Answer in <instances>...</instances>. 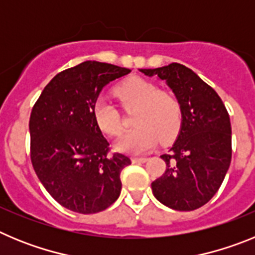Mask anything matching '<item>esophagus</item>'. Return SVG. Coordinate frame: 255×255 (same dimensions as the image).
<instances>
[{"label": "esophagus", "mask_w": 255, "mask_h": 255, "mask_svg": "<svg viewBox=\"0 0 255 255\" xmlns=\"http://www.w3.org/2000/svg\"><path fill=\"white\" fill-rule=\"evenodd\" d=\"M131 161L132 163H144V162L148 161V158H145V157H140V158L139 157H132Z\"/></svg>", "instance_id": "1"}]
</instances>
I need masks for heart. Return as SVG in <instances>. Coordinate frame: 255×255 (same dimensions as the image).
Segmentation results:
<instances>
[{
    "label": "heart",
    "instance_id": "obj_1",
    "mask_svg": "<svg viewBox=\"0 0 255 255\" xmlns=\"http://www.w3.org/2000/svg\"><path fill=\"white\" fill-rule=\"evenodd\" d=\"M115 94L125 111L136 110L131 131L116 143L121 152L140 154L154 147L157 141L167 143L177 135L181 126L182 111L176 97L162 92L154 83L141 78H131L121 83ZM97 126L111 136L123 132L120 112L105 98H98L92 107Z\"/></svg>",
    "mask_w": 255,
    "mask_h": 255
}]
</instances>
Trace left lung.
<instances>
[{
	"label": "left lung",
	"mask_w": 255,
	"mask_h": 255,
	"mask_svg": "<svg viewBox=\"0 0 255 255\" xmlns=\"http://www.w3.org/2000/svg\"><path fill=\"white\" fill-rule=\"evenodd\" d=\"M140 71L167 83L182 111L176 141L161 155L166 171L152 182L153 195L176 211H194L217 193L231 163L229 112L215 89L184 65Z\"/></svg>",
	"instance_id": "1"
}]
</instances>
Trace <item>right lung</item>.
Segmentation results:
<instances>
[{
	"instance_id": "1",
	"label": "right lung",
	"mask_w": 255,
	"mask_h": 255,
	"mask_svg": "<svg viewBox=\"0 0 255 255\" xmlns=\"http://www.w3.org/2000/svg\"><path fill=\"white\" fill-rule=\"evenodd\" d=\"M129 69L85 61L58 73L46 85L29 120L30 159L51 197L70 211H105L121 193L120 173L129 157L110 152L92 107L110 82Z\"/></svg>"
}]
</instances>
